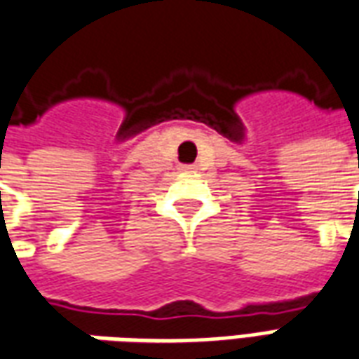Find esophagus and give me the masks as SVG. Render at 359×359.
Instances as JSON below:
<instances>
[{
    "label": "esophagus",
    "instance_id": "34e87169",
    "mask_svg": "<svg viewBox=\"0 0 359 359\" xmlns=\"http://www.w3.org/2000/svg\"><path fill=\"white\" fill-rule=\"evenodd\" d=\"M187 169H192V167H190V165H188V167H187Z\"/></svg>",
    "mask_w": 359,
    "mask_h": 359
}]
</instances>
